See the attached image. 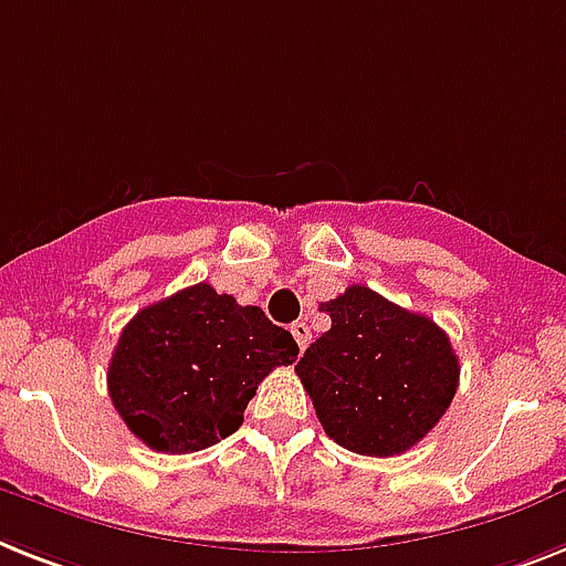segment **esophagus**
<instances>
[{"mask_svg":"<svg viewBox=\"0 0 566 566\" xmlns=\"http://www.w3.org/2000/svg\"><path fill=\"white\" fill-rule=\"evenodd\" d=\"M289 329H292V335H294V340H297V349H306L310 347V340H312V333H310V324H303V321H294L292 326H289Z\"/></svg>","mask_w":566,"mask_h":566,"instance_id":"1","label":"esophagus"}]
</instances>
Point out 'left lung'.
<instances>
[{"mask_svg": "<svg viewBox=\"0 0 566 566\" xmlns=\"http://www.w3.org/2000/svg\"><path fill=\"white\" fill-rule=\"evenodd\" d=\"M321 310L333 326L294 370L324 431L356 454H405L454 399L460 361L451 340L428 315L367 286H349Z\"/></svg>", "mask_w": 566, "mask_h": 566, "instance_id": "1", "label": "left lung"}]
</instances>
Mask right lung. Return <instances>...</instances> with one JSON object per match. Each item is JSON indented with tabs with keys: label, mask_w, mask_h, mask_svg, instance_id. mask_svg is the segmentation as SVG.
Wrapping results in <instances>:
<instances>
[{
	"label": "right lung",
	"mask_w": 566,
	"mask_h": 566,
	"mask_svg": "<svg viewBox=\"0 0 566 566\" xmlns=\"http://www.w3.org/2000/svg\"><path fill=\"white\" fill-rule=\"evenodd\" d=\"M292 333L208 283L144 306L124 326L106 385L126 428L153 451L190 454L242 424L256 385L297 358Z\"/></svg>",
	"instance_id": "right-lung-1"
}]
</instances>
